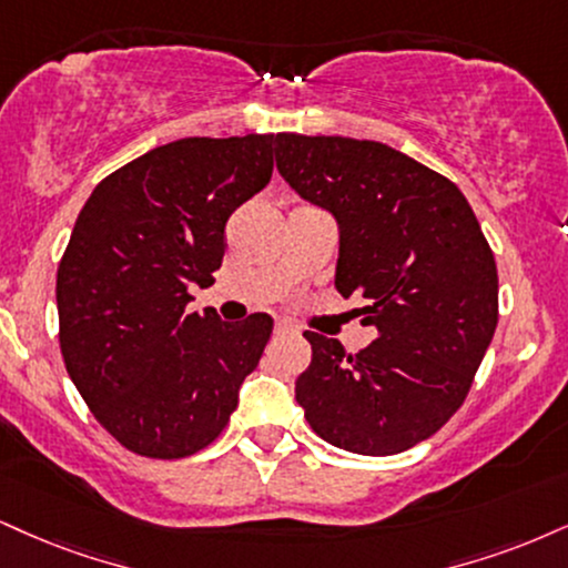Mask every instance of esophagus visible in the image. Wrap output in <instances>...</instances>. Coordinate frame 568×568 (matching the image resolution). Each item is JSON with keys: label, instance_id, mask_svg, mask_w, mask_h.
<instances>
[{"label": "esophagus", "instance_id": "1", "mask_svg": "<svg viewBox=\"0 0 568 568\" xmlns=\"http://www.w3.org/2000/svg\"><path fill=\"white\" fill-rule=\"evenodd\" d=\"M273 334H276V337H284V334H297V328L292 324H286V321H276V326H273Z\"/></svg>", "mask_w": 568, "mask_h": 568}]
</instances>
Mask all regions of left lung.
Instances as JSON below:
<instances>
[{"instance_id": "obj_1", "label": "left lung", "mask_w": 568, "mask_h": 568, "mask_svg": "<svg viewBox=\"0 0 568 568\" xmlns=\"http://www.w3.org/2000/svg\"><path fill=\"white\" fill-rule=\"evenodd\" d=\"M276 168L339 221L337 290L376 339L347 353L305 332L297 403L318 437L361 455L429 439L466 400L498 326V265L458 186L403 152L347 136H276Z\"/></svg>"}]
</instances>
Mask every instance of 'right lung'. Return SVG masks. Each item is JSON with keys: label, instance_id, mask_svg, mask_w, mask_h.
<instances>
[{"label": "right lung", "instance_id": "obj_1", "mask_svg": "<svg viewBox=\"0 0 568 568\" xmlns=\"http://www.w3.org/2000/svg\"><path fill=\"white\" fill-rule=\"evenodd\" d=\"M273 134L189 136L155 146L97 184L58 265L60 349L110 437L176 460L221 437L273 321L223 324L189 313L210 284L226 223L273 173Z\"/></svg>", "mask_w": 568, "mask_h": 568}]
</instances>
